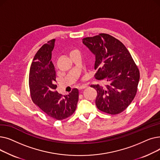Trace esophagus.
Listing matches in <instances>:
<instances>
[{"label": "esophagus", "mask_w": 160, "mask_h": 160, "mask_svg": "<svg viewBox=\"0 0 160 160\" xmlns=\"http://www.w3.org/2000/svg\"><path fill=\"white\" fill-rule=\"evenodd\" d=\"M88 86L86 85H81L78 87V89H85L86 88H87Z\"/></svg>", "instance_id": "esophagus-1"}]
</instances>
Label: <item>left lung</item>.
Returning <instances> with one entry per match:
<instances>
[{"mask_svg": "<svg viewBox=\"0 0 160 160\" xmlns=\"http://www.w3.org/2000/svg\"><path fill=\"white\" fill-rule=\"evenodd\" d=\"M82 42L95 55V78L105 83L91 86L97 92V108L110 115L122 112L136 97L140 77L130 53L122 42L108 33L84 38Z\"/></svg>", "mask_w": 160, "mask_h": 160, "instance_id": "obj_1", "label": "left lung"}]
</instances>
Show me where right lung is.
<instances>
[{
    "label": "right lung",
    "instance_id": "1",
    "mask_svg": "<svg viewBox=\"0 0 160 160\" xmlns=\"http://www.w3.org/2000/svg\"><path fill=\"white\" fill-rule=\"evenodd\" d=\"M55 39L42 46L33 59L29 72V88L32 100L46 115L61 121L68 118L77 108L79 92L74 88L69 95L59 94L56 71L51 62Z\"/></svg>",
    "mask_w": 160,
    "mask_h": 160
}]
</instances>
